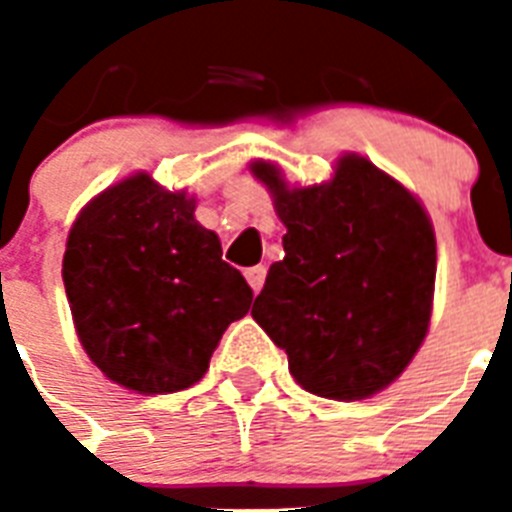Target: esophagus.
Wrapping results in <instances>:
<instances>
[{"mask_svg": "<svg viewBox=\"0 0 512 512\" xmlns=\"http://www.w3.org/2000/svg\"><path fill=\"white\" fill-rule=\"evenodd\" d=\"M265 273H268V268H265V265H252V268H247V271H244V276H247V281H249V287L255 289V292H260V289H263Z\"/></svg>", "mask_w": 512, "mask_h": 512, "instance_id": "obj_1", "label": "esophagus"}]
</instances>
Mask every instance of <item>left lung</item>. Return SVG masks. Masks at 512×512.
I'll return each instance as SVG.
<instances>
[{
	"instance_id": "1",
	"label": "left lung",
	"mask_w": 512,
	"mask_h": 512,
	"mask_svg": "<svg viewBox=\"0 0 512 512\" xmlns=\"http://www.w3.org/2000/svg\"><path fill=\"white\" fill-rule=\"evenodd\" d=\"M284 233L252 319L305 390L361 401L388 388L428 335L436 233L412 193L369 159L345 154L329 183L289 188L252 164Z\"/></svg>"
}]
</instances>
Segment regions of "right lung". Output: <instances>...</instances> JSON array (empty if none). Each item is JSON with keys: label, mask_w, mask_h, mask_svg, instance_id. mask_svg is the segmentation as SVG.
Here are the masks:
<instances>
[{"label": "right lung", "mask_w": 512, "mask_h": 512, "mask_svg": "<svg viewBox=\"0 0 512 512\" xmlns=\"http://www.w3.org/2000/svg\"><path fill=\"white\" fill-rule=\"evenodd\" d=\"M196 199L140 172L79 212L63 255L76 335L108 380L146 396L191 388L252 289L223 260Z\"/></svg>", "instance_id": "right-lung-1"}]
</instances>
